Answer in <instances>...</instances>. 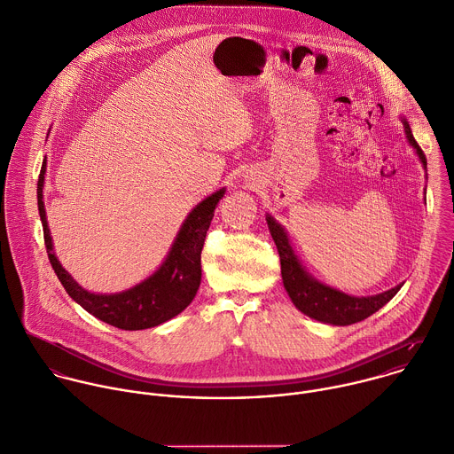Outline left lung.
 <instances>
[{"label": "left lung", "mask_w": 454, "mask_h": 454, "mask_svg": "<svg viewBox=\"0 0 454 454\" xmlns=\"http://www.w3.org/2000/svg\"><path fill=\"white\" fill-rule=\"evenodd\" d=\"M399 119L403 124V131L406 135V142L415 151L424 172H427L426 156L417 145L408 121L403 115ZM266 223L280 255L282 282L291 301L300 312H303L305 316L316 321L333 325V326H346V325L358 323L369 317L371 314H374L376 310H380L385 303H388L403 286L401 282L388 291H383L380 294H371V296H353L335 287H330L305 270V266L301 264V261L298 259L291 245V239L284 225H280L271 215H266Z\"/></svg>", "instance_id": "left-lung-1"}]
</instances>
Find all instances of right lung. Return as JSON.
<instances>
[{
	"mask_svg": "<svg viewBox=\"0 0 454 454\" xmlns=\"http://www.w3.org/2000/svg\"><path fill=\"white\" fill-rule=\"evenodd\" d=\"M44 176L46 160L43 161L37 183V202L48 257L67 294L78 305L112 326L122 330H145L176 317L192 303L202 278L200 252L204 239L215 216V209L220 199L225 195V188L211 193L188 213L165 261L154 273L133 287L119 293H92L82 287L55 255L53 238L44 207Z\"/></svg>",
	"mask_w": 454,
	"mask_h": 454,
	"instance_id": "obj_1",
	"label": "right lung"
}]
</instances>
